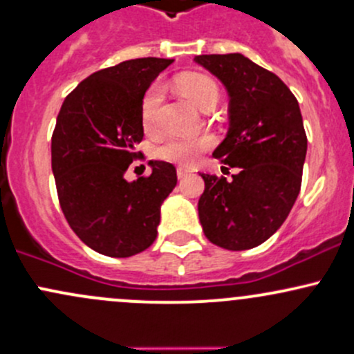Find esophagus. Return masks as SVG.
<instances>
[{"mask_svg": "<svg viewBox=\"0 0 354 354\" xmlns=\"http://www.w3.org/2000/svg\"><path fill=\"white\" fill-rule=\"evenodd\" d=\"M176 174H178V178H180V180H183L185 176H188V174H189V169H186V168H183V166H180V168L176 169Z\"/></svg>", "mask_w": 354, "mask_h": 354, "instance_id": "34e87169", "label": "esophagus"}]
</instances>
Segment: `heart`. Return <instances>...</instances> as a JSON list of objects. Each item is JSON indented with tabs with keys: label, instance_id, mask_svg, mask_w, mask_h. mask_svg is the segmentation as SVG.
Instances as JSON below:
<instances>
[{
	"label": "heart",
	"instance_id": "heart-1",
	"mask_svg": "<svg viewBox=\"0 0 354 354\" xmlns=\"http://www.w3.org/2000/svg\"><path fill=\"white\" fill-rule=\"evenodd\" d=\"M178 91L183 94L193 106L207 112L216 106L220 99L218 85L212 77L203 73H185L176 80ZM162 100V87L159 84L151 85L142 97L141 120L146 131H153L158 122V107ZM212 146V138H178L168 136L154 146V156L176 165L192 166L200 159L201 154Z\"/></svg>",
	"mask_w": 354,
	"mask_h": 354
}]
</instances>
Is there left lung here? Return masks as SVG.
<instances>
[{
  "label": "left lung",
  "mask_w": 354,
  "mask_h": 354,
  "mask_svg": "<svg viewBox=\"0 0 354 354\" xmlns=\"http://www.w3.org/2000/svg\"><path fill=\"white\" fill-rule=\"evenodd\" d=\"M193 60L227 88L230 127L213 156L239 169L232 181L201 173L200 223L215 245L248 250L274 235L296 203L308 151L301 109L275 73L242 53Z\"/></svg>",
  "instance_id": "1"
}]
</instances>
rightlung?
<instances>
[{
	"mask_svg": "<svg viewBox=\"0 0 354 354\" xmlns=\"http://www.w3.org/2000/svg\"><path fill=\"white\" fill-rule=\"evenodd\" d=\"M173 58H134L80 82L58 112L52 171L70 228L92 250L131 257L153 245L161 205L176 186V168L149 161L151 174L124 178L145 136L141 102Z\"/></svg>",
	"mask_w": 354,
	"mask_h": 354,
	"instance_id": "right-lung-1",
	"label": "right lung"
}]
</instances>
